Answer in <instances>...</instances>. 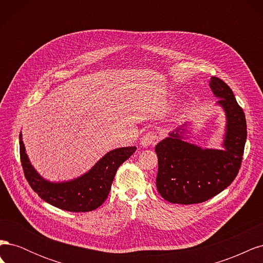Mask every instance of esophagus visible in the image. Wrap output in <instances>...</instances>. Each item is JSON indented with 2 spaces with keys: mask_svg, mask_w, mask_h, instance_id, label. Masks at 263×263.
Listing matches in <instances>:
<instances>
[{
  "mask_svg": "<svg viewBox=\"0 0 263 263\" xmlns=\"http://www.w3.org/2000/svg\"><path fill=\"white\" fill-rule=\"evenodd\" d=\"M159 136L157 135V133L155 132H148L146 133L144 136L141 138V145L148 147V146H155L157 145V142L159 141Z\"/></svg>",
  "mask_w": 263,
  "mask_h": 263,
  "instance_id": "1",
  "label": "esophagus"
}]
</instances>
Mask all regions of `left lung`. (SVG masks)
<instances>
[{
    "label": "left lung",
    "instance_id": "1",
    "mask_svg": "<svg viewBox=\"0 0 263 263\" xmlns=\"http://www.w3.org/2000/svg\"><path fill=\"white\" fill-rule=\"evenodd\" d=\"M210 86L225 109L227 128L224 150L202 149L182 139L185 129L178 128L156 146L158 192L170 203L198 204L216 196L232 184L239 172L247 138L242 108L232 89L217 77Z\"/></svg>",
    "mask_w": 263,
    "mask_h": 263
}]
</instances>
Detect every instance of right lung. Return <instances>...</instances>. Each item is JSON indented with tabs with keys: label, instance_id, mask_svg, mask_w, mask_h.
Instances as JSON below:
<instances>
[{
	"label": "right lung",
	"instance_id": "right-lung-1",
	"mask_svg": "<svg viewBox=\"0 0 263 263\" xmlns=\"http://www.w3.org/2000/svg\"><path fill=\"white\" fill-rule=\"evenodd\" d=\"M136 147H124L109 151L84 176L62 183L44 180L29 163L20 134V155L30 187L47 203L68 212H90L97 210L108 196L118 166L126 161Z\"/></svg>",
	"mask_w": 263,
	"mask_h": 263
}]
</instances>
